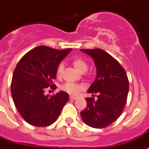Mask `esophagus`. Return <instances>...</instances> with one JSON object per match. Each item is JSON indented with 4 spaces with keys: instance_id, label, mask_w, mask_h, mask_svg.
<instances>
[{
    "instance_id": "1",
    "label": "esophagus",
    "mask_w": 149,
    "mask_h": 149,
    "mask_svg": "<svg viewBox=\"0 0 149 149\" xmlns=\"http://www.w3.org/2000/svg\"><path fill=\"white\" fill-rule=\"evenodd\" d=\"M70 98L72 100H77L78 99V98L77 97H74V96H70Z\"/></svg>"
}]
</instances>
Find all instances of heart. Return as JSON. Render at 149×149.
Instances as JSON below:
<instances>
[{"instance_id":"b5f03b06","label":"heart","mask_w":149,"mask_h":149,"mask_svg":"<svg viewBox=\"0 0 149 149\" xmlns=\"http://www.w3.org/2000/svg\"><path fill=\"white\" fill-rule=\"evenodd\" d=\"M73 66L75 68L77 69L79 72H84L87 70L88 69V64L86 63L84 60L81 59V58H77L75 59L72 62ZM63 67H64V63L61 62L57 69V74L58 76H61L63 71ZM61 89L67 92V93L72 95H77L80 92L82 89V86L80 85L77 84V83H73V82H66L61 86Z\"/></svg>"}]
</instances>
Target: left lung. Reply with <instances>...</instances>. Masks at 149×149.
<instances>
[{
	"instance_id": "1",
	"label": "left lung",
	"mask_w": 149,
	"mask_h": 149,
	"mask_svg": "<svg viewBox=\"0 0 149 149\" xmlns=\"http://www.w3.org/2000/svg\"><path fill=\"white\" fill-rule=\"evenodd\" d=\"M80 51L92 57L96 67V78L87 91L92 97L86 98L87 107L81 111V117L89 127L104 128L118 119L124 109L129 92L128 77L118 61L103 50ZM95 94L97 100L93 98Z\"/></svg>"
}]
</instances>
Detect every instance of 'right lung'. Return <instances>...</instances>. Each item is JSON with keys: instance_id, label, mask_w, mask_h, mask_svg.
<instances>
[{"instance_id": "1", "label": "right lung", "mask_w": 149, "mask_h": 149, "mask_svg": "<svg viewBox=\"0 0 149 149\" xmlns=\"http://www.w3.org/2000/svg\"><path fill=\"white\" fill-rule=\"evenodd\" d=\"M72 51L38 46L26 53L19 61L13 74L11 95L22 117L35 127H47L57 120L69 95L61 91L54 95H45L46 88L57 86L58 65Z\"/></svg>"}]
</instances>
